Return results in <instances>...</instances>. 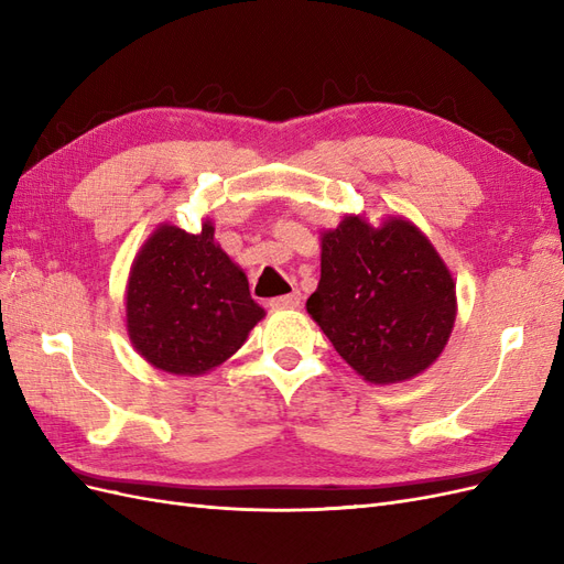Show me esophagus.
Masks as SVG:
<instances>
[{
  "mask_svg": "<svg viewBox=\"0 0 564 564\" xmlns=\"http://www.w3.org/2000/svg\"><path fill=\"white\" fill-rule=\"evenodd\" d=\"M301 303V294L299 292H292V294H284V296H278V299H270L268 305L272 311H286V308H296V305Z\"/></svg>",
  "mask_w": 564,
  "mask_h": 564,
  "instance_id": "34e87169",
  "label": "esophagus"
}]
</instances>
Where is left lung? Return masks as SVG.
<instances>
[{"label":"left lung","instance_id":"8db88e82","mask_svg":"<svg viewBox=\"0 0 564 564\" xmlns=\"http://www.w3.org/2000/svg\"><path fill=\"white\" fill-rule=\"evenodd\" d=\"M308 313L336 352L371 383H398L429 369L456 317L447 265L419 228H371L346 216L322 237V275Z\"/></svg>","mask_w":564,"mask_h":564}]
</instances>
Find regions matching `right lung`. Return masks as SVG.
Instances as JSON below:
<instances>
[{"instance_id":"obj_1","label":"right lung","mask_w":564,"mask_h":564,"mask_svg":"<svg viewBox=\"0 0 564 564\" xmlns=\"http://www.w3.org/2000/svg\"><path fill=\"white\" fill-rule=\"evenodd\" d=\"M263 308L245 272L214 242V226L193 235L162 226L135 256L127 289L131 344L169 373L209 371L240 348Z\"/></svg>"}]
</instances>
